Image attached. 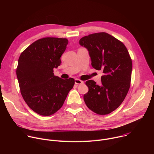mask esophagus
I'll list each match as a JSON object with an SVG mask.
<instances>
[{
    "instance_id": "1",
    "label": "esophagus",
    "mask_w": 154,
    "mask_h": 154,
    "mask_svg": "<svg viewBox=\"0 0 154 154\" xmlns=\"http://www.w3.org/2000/svg\"><path fill=\"white\" fill-rule=\"evenodd\" d=\"M75 83L76 85H80V84H83V82L80 80H79V79H75Z\"/></svg>"
}]
</instances>
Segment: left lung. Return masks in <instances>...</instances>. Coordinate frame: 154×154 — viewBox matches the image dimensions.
<instances>
[{
    "label": "left lung",
    "instance_id": "1",
    "mask_svg": "<svg viewBox=\"0 0 154 154\" xmlns=\"http://www.w3.org/2000/svg\"><path fill=\"white\" fill-rule=\"evenodd\" d=\"M79 44L88 51L92 66L103 73L100 85L91 80L86 82L89 90L84 101L98 115L110 113L122 103L130 88L132 62L128 52L122 42L105 32L84 36Z\"/></svg>",
    "mask_w": 154,
    "mask_h": 154
}]
</instances>
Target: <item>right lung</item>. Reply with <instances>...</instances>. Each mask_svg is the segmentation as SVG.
Segmentation results:
<instances>
[{
    "instance_id": "1",
    "label": "right lung",
    "mask_w": 154,
    "mask_h": 154,
    "mask_svg": "<svg viewBox=\"0 0 154 154\" xmlns=\"http://www.w3.org/2000/svg\"><path fill=\"white\" fill-rule=\"evenodd\" d=\"M66 38H44L21 53L16 69L20 93L28 106L36 113L50 116L63 106L75 81L64 80L54 74L61 64L66 49Z\"/></svg>"
}]
</instances>
